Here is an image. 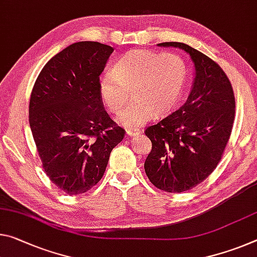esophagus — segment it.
Instances as JSON below:
<instances>
[{"instance_id":"34e87169","label":"esophagus","mask_w":257,"mask_h":257,"mask_svg":"<svg viewBox=\"0 0 257 257\" xmlns=\"http://www.w3.org/2000/svg\"><path fill=\"white\" fill-rule=\"evenodd\" d=\"M140 133H141V130L140 129H136V128H129V129L125 130V134H127V135L130 136V137L136 136Z\"/></svg>"}]
</instances>
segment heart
<instances>
[{
    "instance_id": "heart-1",
    "label": "heart",
    "mask_w": 257,
    "mask_h": 257,
    "mask_svg": "<svg viewBox=\"0 0 257 257\" xmlns=\"http://www.w3.org/2000/svg\"><path fill=\"white\" fill-rule=\"evenodd\" d=\"M186 74V65L180 56L134 50L122 56L101 77L100 98L108 111L119 113L133 90L135 103L117 116V121L124 127H138L177 104Z\"/></svg>"
}]
</instances>
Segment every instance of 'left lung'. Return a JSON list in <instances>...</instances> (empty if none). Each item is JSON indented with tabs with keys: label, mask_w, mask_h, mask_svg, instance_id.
<instances>
[{
	"label": "left lung",
	"mask_w": 257,
	"mask_h": 257,
	"mask_svg": "<svg viewBox=\"0 0 257 257\" xmlns=\"http://www.w3.org/2000/svg\"><path fill=\"white\" fill-rule=\"evenodd\" d=\"M184 50L194 65V79L182 106L145 135L152 150L144 168L154 186L180 193L200 184L214 172L234 121V95L229 79L214 60L181 42L159 43Z\"/></svg>",
	"instance_id": "8db88e82"
}]
</instances>
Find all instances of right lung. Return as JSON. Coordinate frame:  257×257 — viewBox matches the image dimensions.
<instances>
[{
  "instance_id": "add662e5",
  "label": "right lung",
  "mask_w": 257,
  "mask_h": 257,
  "mask_svg": "<svg viewBox=\"0 0 257 257\" xmlns=\"http://www.w3.org/2000/svg\"><path fill=\"white\" fill-rule=\"evenodd\" d=\"M113 50L92 41L71 44L46 64L31 93L30 125L43 169L68 195L100 181L124 137L99 93V75Z\"/></svg>"
}]
</instances>
